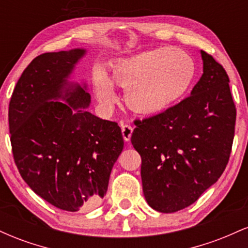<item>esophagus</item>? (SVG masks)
<instances>
[{"label":"esophagus","mask_w":248,"mask_h":248,"mask_svg":"<svg viewBox=\"0 0 248 248\" xmlns=\"http://www.w3.org/2000/svg\"><path fill=\"white\" fill-rule=\"evenodd\" d=\"M121 132H122V136H124V140L128 142L132 138V134H133V127L130 124H124L121 127Z\"/></svg>","instance_id":"obj_1"}]
</instances>
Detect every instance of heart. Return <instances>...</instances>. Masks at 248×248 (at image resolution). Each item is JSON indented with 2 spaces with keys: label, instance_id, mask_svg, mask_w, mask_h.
Returning <instances> with one entry per match:
<instances>
[{
  "label": "heart",
  "instance_id": "b5f03b06",
  "mask_svg": "<svg viewBox=\"0 0 248 248\" xmlns=\"http://www.w3.org/2000/svg\"><path fill=\"white\" fill-rule=\"evenodd\" d=\"M193 59L182 50L161 47L115 62L110 80L102 71L93 78L94 92L104 106L114 104L112 82L126 88L124 101L140 114H155L176 102L189 90L195 78Z\"/></svg>",
  "mask_w": 248,
  "mask_h": 248
}]
</instances>
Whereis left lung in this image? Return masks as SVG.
I'll use <instances>...</instances> for the list:
<instances>
[{"instance_id":"obj_1","label":"left lung","mask_w":248,"mask_h":248,"mask_svg":"<svg viewBox=\"0 0 248 248\" xmlns=\"http://www.w3.org/2000/svg\"><path fill=\"white\" fill-rule=\"evenodd\" d=\"M201 55L203 75L190 96L135 121L132 144L141 155L143 195L158 212L195 203L218 181L231 154L237 112L229 76L212 56Z\"/></svg>"}]
</instances>
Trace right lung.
I'll list each match as a JSON object with an SVG mask.
<instances>
[{
    "label": "right lung",
    "instance_id": "obj_1",
    "mask_svg": "<svg viewBox=\"0 0 248 248\" xmlns=\"http://www.w3.org/2000/svg\"><path fill=\"white\" fill-rule=\"evenodd\" d=\"M85 55V49H72L36 57L9 104L11 147L22 178L39 197L70 212L100 203L124 149L118 124L87 112V85L69 80Z\"/></svg>",
    "mask_w": 248,
    "mask_h": 248
}]
</instances>
